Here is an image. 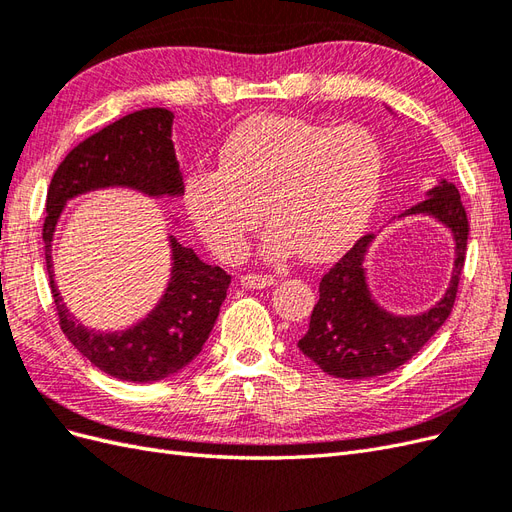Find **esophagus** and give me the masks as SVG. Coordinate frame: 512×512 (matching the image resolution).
Listing matches in <instances>:
<instances>
[{"mask_svg": "<svg viewBox=\"0 0 512 512\" xmlns=\"http://www.w3.org/2000/svg\"><path fill=\"white\" fill-rule=\"evenodd\" d=\"M273 284H275L273 275H262V273L241 275V286H245V288H267Z\"/></svg>", "mask_w": 512, "mask_h": 512, "instance_id": "obj_1", "label": "esophagus"}]
</instances>
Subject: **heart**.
<instances>
[{"label": "heart", "instance_id": "heart-1", "mask_svg": "<svg viewBox=\"0 0 512 512\" xmlns=\"http://www.w3.org/2000/svg\"><path fill=\"white\" fill-rule=\"evenodd\" d=\"M384 153L361 126H320L297 117H254L232 130L218 170H196L185 200L200 232L222 256H237L265 222V254L299 250L324 260L350 245L376 207Z\"/></svg>", "mask_w": 512, "mask_h": 512}]
</instances>
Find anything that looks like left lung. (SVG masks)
Returning <instances> with one entry per match:
<instances>
[{
  "label": "left lung",
  "instance_id": "left-lung-1",
  "mask_svg": "<svg viewBox=\"0 0 512 512\" xmlns=\"http://www.w3.org/2000/svg\"><path fill=\"white\" fill-rule=\"evenodd\" d=\"M427 213L440 220L455 239V269L451 286L429 312L395 316L371 299L363 260L374 235H365L324 273L320 299L299 348L329 376L344 380L376 378L408 363L451 316L461 269L468 250V213L453 183L440 181L423 203L406 211Z\"/></svg>",
  "mask_w": 512,
  "mask_h": 512
}]
</instances>
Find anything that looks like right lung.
Segmentation results:
<instances>
[{
  "label": "right lung",
  "instance_id": "add662e5",
  "mask_svg": "<svg viewBox=\"0 0 512 512\" xmlns=\"http://www.w3.org/2000/svg\"><path fill=\"white\" fill-rule=\"evenodd\" d=\"M170 123L173 113L166 108H143L117 119L68 153L46 192L44 260L59 327L91 365L126 382L173 376L203 350L226 299L230 275L170 237L173 280L160 305L128 331L98 333L76 322L61 303L51 269V241L61 209L76 194L108 185H128L151 196L181 194L183 181L170 141Z\"/></svg>",
  "mask_w": 512,
  "mask_h": 512
}]
</instances>
